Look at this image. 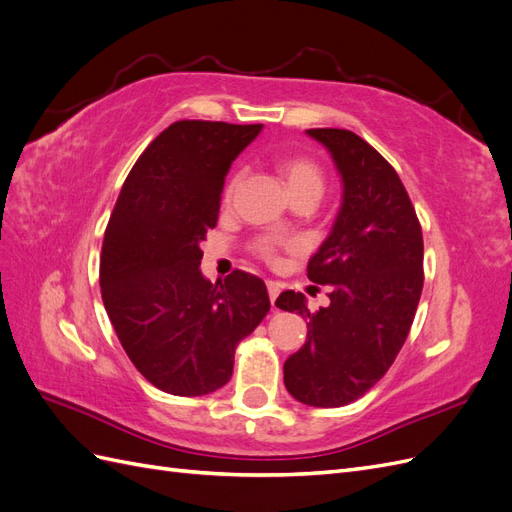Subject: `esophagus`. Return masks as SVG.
I'll use <instances>...</instances> for the list:
<instances>
[{
    "label": "esophagus",
    "mask_w": 512,
    "mask_h": 512,
    "mask_svg": "<svg viewBox=\"0 0 512 512\" xmlns=\"http://www.w3.org/2000/svg\"><path fill=\"white\" fill-rule=\"evenodd\" d=\"M267 290H269L271 305H273V309H275V299H277V294H280V284L273 282V280H269V282H267Z\"/></svg>",
    "instance_id": "34e87169"
}]
</instances>
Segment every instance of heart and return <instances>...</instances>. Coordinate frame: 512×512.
I'll return each instance as SVG.
<instances>
[{
  "mask_svg": "<svg viewBox=\"0 0 512 512\" xmlns=\"http://www.w3.org/2000/svg\"><path fill=\"white\" fill-rule=\"evenodd\" d=\"M275 170L280 173L286 190L292 200L309 198L316 200L322 196L324 185H327V175L324 168L314 160L305 156V153H280L273 158ZM239 188V175H232L224 185V203H232L235 192ZM252 252L265 262L277 260V243L273 239H258L252 245Z\"/></svg>",
  "mask_w": 512,
  "mask_h": 512,
  "instance_id": "b5f03b06",
  "label": "heart"
}]
</instances>
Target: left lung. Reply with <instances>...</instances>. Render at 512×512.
<instances>
[{"label":"left lung","instance_id":"1","mask_svg":"<svg viewBox=\"0 0 512 512\" xmlns=\"http://www.w3.org/2000/svg\"><path fill=\"white\" fill-rule=\"evenodd\" d=\"M307 134L329 149L344 181L331 235L307 262L329 286L327 307L309 314L301 292L275 305L307 318V339L284 363V384L301 404L348 406L374 386L404 346L423 290V230L395 168L350 130Z\"/></svg>","mask_w":512,"mask_h":512}]
</instances>
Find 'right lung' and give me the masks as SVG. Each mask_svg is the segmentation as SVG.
<instances>
[{"label":"right lung","mask_w":512,"mask_h":512,"mask_svg":"<svg viewBox=\"0 0 512 512\" xmlns=\"http://www.w3.org/2000/svg\"><path fill=\"white\" fill-rule=\"evenodd\" d=\"M260 130L262 123H170L132 166L108 220L100 256L106 314L134 367L164 393L222 389L239 342L271 307L260 277L235 269L211 284L198 269L228 168Z\"/></svg>","instance_id":"obj_1"}]
</instances>
